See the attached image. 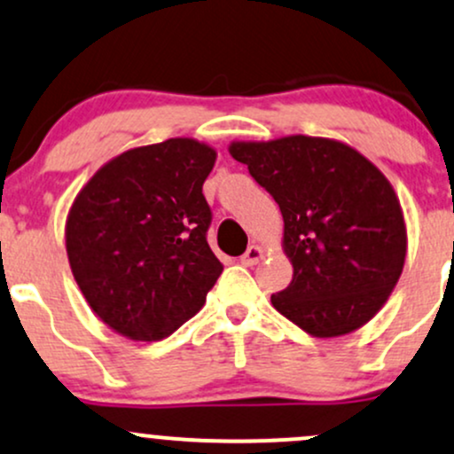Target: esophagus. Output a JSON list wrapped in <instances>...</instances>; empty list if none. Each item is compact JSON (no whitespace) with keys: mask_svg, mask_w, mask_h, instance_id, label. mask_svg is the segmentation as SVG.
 Returning <instances> with one entry per match:
<instances>
[{"mask_svg":"<svg viewBox=\"0 0 454 454\" xmlns=\"http://www.w3.org/2000/svg\"><path fill=\"white\" fill-rule=\"evenodd\" d=\"M263 254H266V251H263L262 247H257V244H253V247H248V251L242 254V263L244 266H254V263L262 262Z\"/></svg>","mask_w":454,"mask_h":454,"instance_id":"1","label":"esophagus"}]
</instances>
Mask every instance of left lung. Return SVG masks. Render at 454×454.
<instances>
[{"instance_id":"1","label":"left lung","mask_w":454,"mask_h":454,"mask_svg":"<svg viewBox=\"0 0 454 454\" xmlns=\"http://www.w3.org/2000/svg\"><path fill=\"white\" fill-rule=\"evenodd\" d=\"M283 214L294 266L272 307L317 339L343 337L378 315L403 272L407 229L399 197L358 150L325 137L231 141Z\"/></svg>"}]
</instances>
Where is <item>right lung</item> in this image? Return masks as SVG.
I'll use <instances>...</instances> for the list:
<instances>
[{
    "instance_id": "add662e5",
    "label": "right lung",
    "mask_w": 454,
    "mask_h": 454,
    "mask_svg": "<svg viewBox=\"0 0 454 454\" xmlns=\"http://www.w3.org/2000/svg\"><path fill=\"white\" fill-rule=\"evenodd\" d=\"M216 150L191 137L105 162L66 218L70 270L90 309L121 337L160 340L206 304L223 263L203 197Z\"/></svg>"
}]
</instances>
